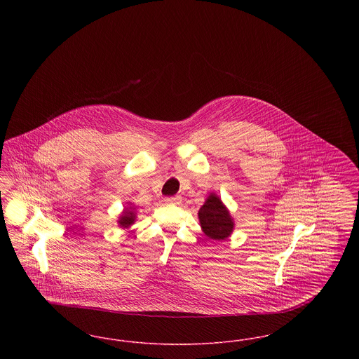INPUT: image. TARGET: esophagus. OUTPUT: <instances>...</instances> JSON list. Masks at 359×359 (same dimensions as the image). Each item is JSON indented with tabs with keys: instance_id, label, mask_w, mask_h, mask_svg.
Listing matches in <instances>:
<instances>
[{
	"instance_id": "esophagus-1",
	"label": "esophagus",
	"mask_w": 359,
	"mask_h": 359,
	"mask_svg": "<svg viewBox=\"0 0 359 359\" xmlns=\"http://www.w3.org/2000/svg\"><path fill=\"white\" fill-rule=\"evenodd\" d=\"M165 202H167V203H170V205H180V203H182V196L176 195V196L165 198Z\"/></svg>"
}]
</instances>
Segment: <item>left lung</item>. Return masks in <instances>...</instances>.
Segmentation results:
<instances>
[{
    "mask_svg": "<svg viewBox=\"0 0 359 359\" xmlns=\"http://www.w3.org/2000/svg\"><path fill=\"white\" fill-rule=\"evenodd\" d=\"M198 218L205 237L214 241L227 239L234 231V218L222 199L211 192L198 211Z\"/></svg>",
    "mask_w": 359,
    "mask_h": 359,
    "instance_id": "left-lung-1",
    "label": "left lung"
}]
</instances>
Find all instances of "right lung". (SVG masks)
<instances>
[{
    "label": "right lung",
    "instance_id": "add662e5",
    "mask_svg": "<svg viewBox=\"0 0 359 359\" xmlns=\"http://www.w3.org/2000/svg\"><path fill=\"white\" fill-rule=\"evenodd\" d=\"M128 205H125V208L122 210V212L118 217V226L122 229H129L132 224H135L137 218L136 205L132 202H128Z\"/></svg>",
    "mask_w": 359,
    "mask_h": 359
}]
</instances>
